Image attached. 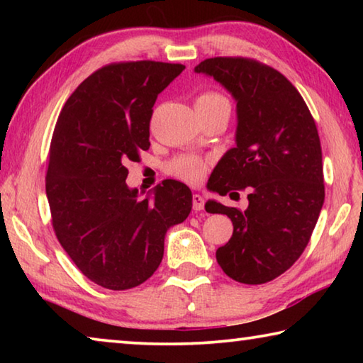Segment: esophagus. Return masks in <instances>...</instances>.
Listing matches in <instances>:
<instances>
[{"label":"esophagus","mask_w":363,"mask_h":363,"mask_svg":"<svg viewBox=\"0 0 363 363\" xmlns=\"http://www.w3.org/2000/svg\"><path fill=\"white\" fill-rule=\"evenodd\" d=\"M192 205H194V211H195V213L203 211V208H205L203 196H201L200 194H194V196H192Z\"/></svg>","instance_id":"obj_1"}]
</instances>
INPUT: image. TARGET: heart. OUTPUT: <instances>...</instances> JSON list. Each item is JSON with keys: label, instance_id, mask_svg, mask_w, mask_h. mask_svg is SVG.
<instances>
[{"label": "heart", "instance_id": "b5f03b06", "mask_svg": "<svg viewBox=\"0 0 363 363\" xmlns=\"http://www.w3.org/2000/svg\"><path fill=\"white\" fill-rule=\"evenodd\" d=\"M195 106L200 107H214V106H227L229 107V101L224 94L218 93V91H205L195 99ZM164 171L169 176L176 177V179L196 184L203 179V176L208 171V162L205 158H200L196 155H179L171 160L164 167Z\"/></svg>", "mask_w": 363, "mask_h": 363}]
</instances>
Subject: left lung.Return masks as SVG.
Masks as SVG:
<instances>
[{
  "label": "left lung",
  "instance_id": "8db88e82",
  "mask_svg": "<svg viewBox=\"0 0 363 363\" xmlns=\"http://www.w3.org/2000/svg\"><path fill=\"white\" fill-rule=\"evenodd\" d=\"M237 101V145L220 158L208 182L219 195L248 192V208L208 201L227 214L230 240L216 259L230 279L261 285L290 269L311 240L325 200L322 147L314 116L299 91L259 60L211 57L195 67Z\"/></svg>",
  "mask_w": 363,
  "mask_h": 363
}]
</instances>
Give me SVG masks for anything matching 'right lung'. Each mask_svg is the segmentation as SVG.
<instances>
[{"label": "right lung", "instance_id": "obj_1", "mask_svg": "<svg viewBox=\"0 0 363 363\" xmlns=\"http://www.w3.org/2000/svg\"><path fill=\"white\" fill-rule=\"evenodd\" d=\"M184 69L155 60L104 65L73 91L54 128L46 171L52 229L84 277L107 290L152 277L167 230L192 210V192L174 179L140 200L125 167L149 150L153 104Z\"/></svg>", "mask_w": 363, "mask_h": 363}]
</instances>
